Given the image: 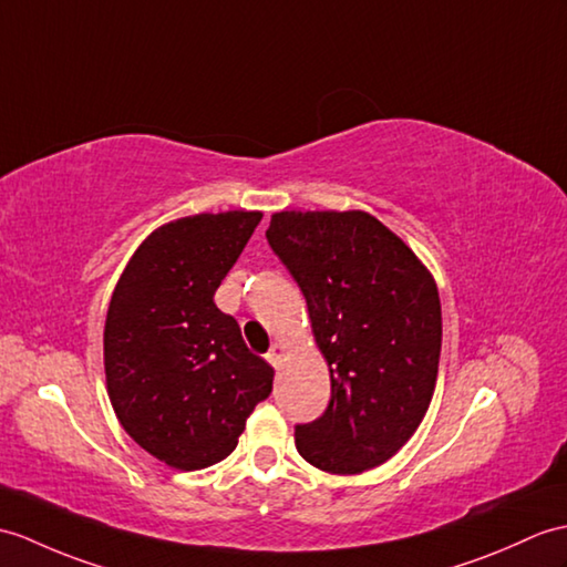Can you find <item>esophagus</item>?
<instances>
[{
  "label": "esophagus",
  "instance_id": "esophagus-1",
  "mask_svg": "<svg viewBox=\"0 0 567 567\" xmlns=\"http://www.w3.org/2000/svg\"><path fill=\"white\" fill-rule=\"evenodd\" d=\"M285 354H287V346H285V343H275V346L270 348V352L266 354V358H268V362L275 367V370H280L282 362H285Z\"/></svg>",
  "mask_w": 567,
  "mask_h": 567
}]
</instances>
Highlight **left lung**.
Instances as JSON below:
<instances>
[{
  "label": "left lung",
  "mask_w": 567,
  "mask_h": 567,
  "mask_svg": "<svg viewBox=\"0 0 567 567\" xmlns=\"http://www.w3.org/2000/svg\"><path fill=\"white\" fill-rule=\"evenodd\" d=\"M266 236L305 292L331 372V403L295 427L297 452L336 476L381 466L423 423L437 384V282L362 209H285L270 217Z\"/></svg>",
  "instance_id": "8db88e82"
}]
</instances>
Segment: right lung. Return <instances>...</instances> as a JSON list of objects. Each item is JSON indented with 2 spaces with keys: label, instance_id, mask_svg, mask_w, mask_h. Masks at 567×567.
I'll use <instances>...</instances> for the list:
<instances>
[{
  "label": "right lung",
  "instance_id": "right-lung-1",
  "mask_svg": "<svg viewBox=\"0 0 567 567\" xmlns=\"http://www.w3.org/2000/svg\"><path fill=\"white\" fill-rule=\"evenodd\" d=\"M262 213L229 209L162 224L117 280L103 328L105 389L123 430L178 471L227 458L272 367L246 348L215 292Z\"/></svg>",
  "mask_w": 567,
  "mask_h": 567
}]
</instances>
